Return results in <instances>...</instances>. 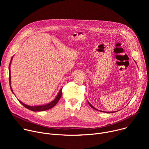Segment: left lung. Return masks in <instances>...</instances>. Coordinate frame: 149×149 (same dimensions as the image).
I'll return each mask as SVG.
<instances>
[{"label":"left lung","instance_id":"left-lung-1","mask_svg":"<svg viewBox=\"0 0 149 149\" xmlns=\"http://www.w3.org/2000/svg\"><path fill=\"white\" fill-rule=\"evenodd\" d=\"M88 104H89V105H90V107H92L93 109H94V110H96L98 111V110H97V109H96L95 107H94L93 106V105H91L89 102H88ZM99 111H100V110H99ZM101 111V112H104V113H113V112H108V111H107V112H106V111ZM113 113H114V112H113Z\"/></svg>","mask_w":149,"mask_h":149}]
</instances>
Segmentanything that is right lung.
Wrapping results in <instances>:
<instances>
[{
	"label": "right lung",
	"mask_w": 149,
	"mask_h": 149,
	"mask_svg": "<svg viewBox=\"0 0 149 149\" xmlns=\"http://www.w3.org/2000/svg\"><path fill=\"white\" fill-rule=\"evenodd\" d=\"M12 60V58H11V61H10V64H9V84H10V89H11V91L13 93V90H12V88L11 87V85H10V81H11V77H10V64H11V61ZM62 95V88L60 90L58 95L56 96V97L52 101H51V102L47 104H45V105H38V106H29L28 105H26V104H24L22 102H21L20 100H19L18 99V101L20 102V104H22L24 107L31 111H45V110H49V109H51V108H52L53 107H54V106L58 103V102L59 101Z\"/></svg>",
	"instance_id": "1"
}]
</instances>
